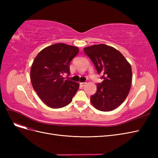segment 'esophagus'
<instances>
[{"mask_svg": "<svg viewBox=\"0 0 158 158\" xmlns=\"http://www.w3.org/2000/svg\"><path fill=\"white\" fill-rule=\"evenodd\" d=\"M85 84H86V82H80V85L82 87H84Z\"/></svg>", "mask_w": 158, "mask_h": 158, "instance_id": "esophagus-1", "label": "esophagus"}]
</instances>
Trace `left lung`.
Listing matches in <instances>:
<instances>
[{
	"label": "left lung",
	"instance_id": "left-lung-1",
	"mask_svg": "<svg viewBox=\"0 0 158 158\" xmlns=\"http://www.w3.org/2000/svg\"><path fill=\"white\" fill-rule=\"evenodd\" d=\"M84 51L92 60L103 81L97 84L96 93L90 98L98 110L111 111L125 101L132 82L130 63L114 47L105 44L85 47Z\"/></svg>",
	"mask_w": 158,
	"mask_h": 158
}]
</instances>
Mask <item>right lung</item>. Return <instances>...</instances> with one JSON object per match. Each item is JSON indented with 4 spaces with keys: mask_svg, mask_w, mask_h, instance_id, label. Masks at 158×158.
I'll return each instance as SVG.
<instances>
[{
    "mask_svg": "<svg viewBox=\"0 0 158 158\" xmlns=\"http://www.w3.org/2000/svg\"><path fill=\"white\" fill-rule=\"evenodd\" d=\"M77 47L56 44L41 50L31 67L32 86L46 106L59 109L69 105L79 88V84L64 80L70 74V63L78 53Z\"/></svg>",
    "mask_w": 158,
    "mask_h": 158,
    "instance_id": "right-lung-1",
    "label": "right lung"
}]
</instances>
